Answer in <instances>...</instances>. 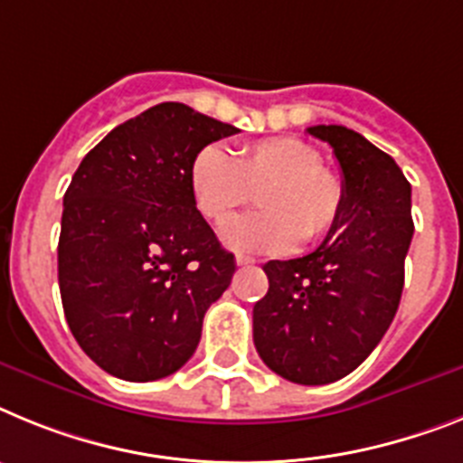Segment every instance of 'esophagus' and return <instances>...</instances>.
<instances>
[{"label":"esophagus","instance_id":"34e87169","mask_svg":"<svg viewBox=\"0 0 463 463\" xmlns=\"http://www.w3.org/2000/svg\"><path fill=\"white\" fill-rule=\"evenodd\" d=\"M235 263H237V265H254L256 260L251 259V256H237Z\"/></svg>","mask_w":463,"mask_h":463}]
</instances>
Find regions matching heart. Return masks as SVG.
<instances>
[{
	"mask_svg": "<svg viewBox=\"0 0 463 463\" xmlns=\"http://www.w3.org/2000/svg\"><path fill=\"white\" fill-rule=\"evenodd\" d=\"M193 203L214 226L247 207L260 193L265 212L242 216L221 231L232 251L287 254L303 237L317 242L343 216L345 186L340 176L321 165V156L296 137H268L237 148H200L188 170Z\"/></svg>",
	"mask_w": 463,
	"mask_h": 463,
	"instance_id": "obj_1",
	"label": "heart"
}]
</instances>
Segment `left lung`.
<instances>
[{
    "instance_id": "8db88e82",
    "label": "left lung",
    "mask_w": 463,
    "mask_h": 463,
    "mask_svg": "<svg viewBox=\"0 0 463 463\" xmlns=\"http://www.w3.org/2000/svg\"><path fill=\"white\" fill-rule=\"evenodd\" d=\"M343 170L345 207L303 259L268 260L254 305L263 364L296 384H328L359 368L396 317L412 242L410 188L396 160L345 126H312Z\"/></svg>"
}]
</instances>
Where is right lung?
I'll use <instances>...</instances> for the list:
<instances>
[{
	"label": "right lung",
	"mask_w": 463,
	"mask_h": 463,
	"mask_svg": "<svg viewBox=\"0 0 463 463\" xmlns=\"http://www.w3.org/2000/svg\"><path fill=\"white\" fill-rule=\"evenodd\" d=\"M235 132L182 102L156 104L114 128L71 176L60 296L71 335L109 375L160 380L198 347L235 259L193 203L188 170L200 148Z\"/></svg>",
	"instance_id": "obj_1"
}]
</instances>
